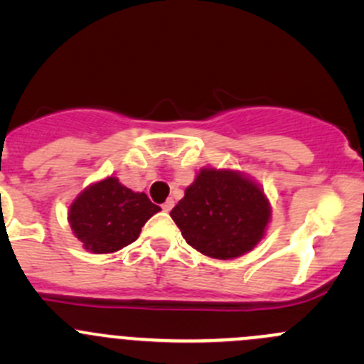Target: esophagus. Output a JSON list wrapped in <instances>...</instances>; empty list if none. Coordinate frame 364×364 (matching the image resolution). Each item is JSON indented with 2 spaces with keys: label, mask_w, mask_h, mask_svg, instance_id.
<instances>
[{
  "label": "esophagus",
  "mask_w": 364,
  "mask_h": 364,
  "mask_svg": "<svg viewBox=\"0 0 364 364\" xmlns=\"http://www.w3.org/2000/svg\"><path fill=\"white\" fill-rule=\"evenodd\" d=\"M172 208H174V200H172V199H168V200H165V204L164 205H161V209H164V211H171V209Z\"/></svg>",
  "instance_id": "esophagus-1"
}]
</instances>
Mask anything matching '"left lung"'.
<instances>
[{"mask_svg": "<svg viewBox=\"0 0 364 364\" xmlns=\"http://www.w3.org/2000/svg\"><path fill=\"white\" fill-rule=\"evenodd\" d=\"M171 216L190 247L211 259L230 260L264 240L271 203L250 176L234 168L203 167Z\"/></svg>", "mask_w": 364, "mask_h": 364, "instance_id": "obj_1", "label": "left lung"}]
</instances>
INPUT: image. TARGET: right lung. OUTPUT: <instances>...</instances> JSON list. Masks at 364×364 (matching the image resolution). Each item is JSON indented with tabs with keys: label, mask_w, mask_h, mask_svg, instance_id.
<instances>
[{
	"label": "right lung",
	"mask_w": 364,
	"mask_h": 364,
	"mask_svg": "<svg viewBox=\"0 0 364 364\" xmlns=\"http://www.w3.org/2000/svg\"><path fill=\"white\" fill-rule=\"evenodd\" d=\"M160 211L144 192L127 188L116 176L87 185L68 205L72 234L90 253H114L134 243Z\"/></svg>",
	"instance_id": "1"
}]
</instances>
